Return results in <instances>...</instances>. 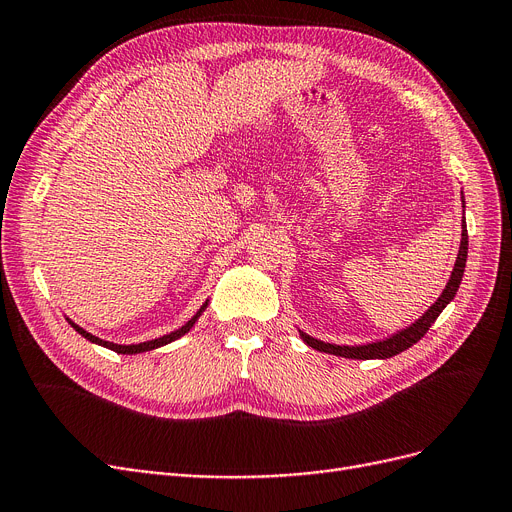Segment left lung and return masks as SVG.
Masks as SVG:
<instances>
[{
	"label": "left lung",
	"mask_w": 512,
	"mask_h": 512,
	"mask_svg": "<svg viewBox=\"0 0 512 512\" xmlns=\"http://www.w3.org/2000/svg\"><path fill=\"white\" fill-rule=\"evenodd\" d=\"M462 208H464V195H462ZM466 256H468V233H466V220H462L460 250H458V258H456V264H454L452 277H449L445 290L441 292V296L437 298V302L431 306V309H428L416 323H412L410 327H405V330L393 334L391 338L378 340V342H372V344H359V346H340V344L321 342V340H317L309 334H304V332H300V338L309 346H313L315 351L330 353V355H336V357H346V359H388V357H395V355L403 353L405 349H410V346H414L428 332V327L435 323V319L441 315L445 306L454 300V296L460 288L462 275H464Z\"/></svg>",
	"instance_id": "8db88e82"
}]
</instances>
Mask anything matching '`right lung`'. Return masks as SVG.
<instances>
[{
    "instance_id": "obj_1",
    "label": "right lung",
    "mask_w": 512,
    "mask_h": 512,
    "mask_svg": "<svg viewBox=\"0 0 512 512\" xmlns=\"http://www.w3.org/2000/svg\"><path fill=\"white\" fill-rule=\"evenodd\" d=\"M208 309V300L201 304V309L185 323L182 327H178V330H174V332H170V334H166V336H161V338H155V340H147V342H140V344H115V342H107V340H100L98 336H92L90 332H86L84 327H79L77 323H73L71 319H67L69 323H71V327L73 330L77 332V334H81L84 336L86 340H90V342H94V344H98V346H105V349H111V351H115V353H119V355H136V353H145V351H153V349H159V346H163V344H170V342H174V340H178L180 336H185L191 327L195 325V321L201 317V313Z\"/></svg>"
}]
</instances>
